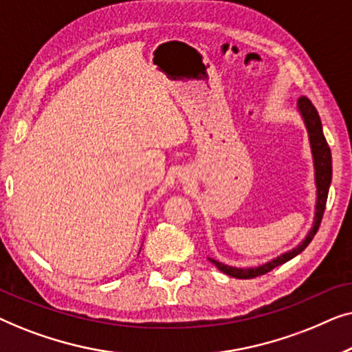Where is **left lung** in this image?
<instances>
[{
	"label": "left lung",
	"mask_w": 352,
	"mask_h": 352,
	"mask_svg": "<svg viewBox=\"0 0 352 352\" xmlns=\"http://www.w3.org/2000/svg\"><path fill=\"white\" fill-rule=\"evenodd\" d=\"M298 110H300L302 120H305L307 136H309L311 142V152H312V160H314V170H316V187H317V204H316V214H314V224L309 230V234L306 235V239L298 245L296 248L290 250V252L280 254L272 261H269L263 266L258 267H232L228 266V264H223L216 259L208 258L211 263L214 264L216 267L219 269L221 272L228 274L230 277L235 278H253L258 276H263L269 271H272L274 267L280 266V264L290 261L292 258H295L296 254H300L302 250H305L307 245L311 243V240L314 239L317 230H319L322 216H324L325 211V204L327 197H329V189L331 182V152L329 144L325 141L324 131H322V123L320 117L317 113V110L312 102L307 98H301L298 100Z\"/></svg>",
	"instance_id": "obj_1"
}]
</instances>
